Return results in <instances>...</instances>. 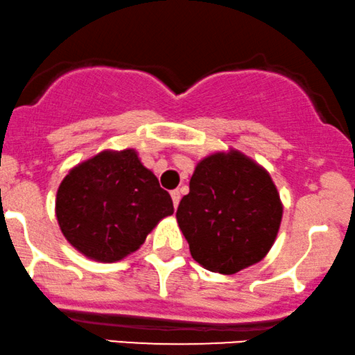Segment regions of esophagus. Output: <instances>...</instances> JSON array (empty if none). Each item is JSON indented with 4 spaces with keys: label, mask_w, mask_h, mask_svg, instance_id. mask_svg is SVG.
Returning a JSON list of instances; mask_svg holds the SVG:
<instances>
[{
    "label": "esophagus",
    "mask_w": 355,
    "mask_h": 355,
    "mask_svg": "<svg viewBox=\"0 0 355 355\" xmlns=\"http://www.w3.org/2000/svg\"><path fill=\"white\" fill-rule=\"evenodd\" d=\"M171 199H173V204H174V209L179 205V200H181V192L178 189L176 191H171Z\"/></svg>",
    "instance_id": "34e87169"
}]
</instances>
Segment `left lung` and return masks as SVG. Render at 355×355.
<instances>
[{
    "instance_id": "obj_1",
    "label": "left lung",
    "mask_w": 355,
    "mask_h": 355,
    "mask_svg": "<svg viewBox=\"0 0 355 355\" xmlns=\"http://www.w3.org/2000/svg\"><path fill=\"white\" fill-rule=\"evenodd\" d=\"M282 217L283 204L268 171L234 148L199 161L176 212L192 258L222 275L263 260Z\"/></svg>"
}]
</instances>
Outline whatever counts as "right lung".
<instances>
[{"label":"right lung","mask_w":355,"mask_h":355,"mask_svg":"<svg viewBox=\"0 0 355 355\" xmlns=\"http://www.w3.org/2000/svg\"><path fill=\"white\" fill-rule=\"evenodd\" d=\"M173 212L171 196L133 148L103 150L73 166L55 198L64 237L82 255L102 263L137 252Z\"/></svg>","instance_id":"1"}]
</instances>
